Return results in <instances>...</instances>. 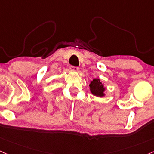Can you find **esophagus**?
<instances>
[{
    "label": "esophagus",
    "mask_w": 154,
    "mask_h": 154,
    "mask_svg": "<svg viewBox=\"0 0 154 154\" xmlns=\"http://www.w3.org/2000/svg\"><path fill=\"white\" fill-rule=\"evenodd\" d=\"M70 70L72 71V72H78L79 69H78V67H77V66H71Z\"/></svg>",
    "instance_id": "34e87169"
}]
</instances>
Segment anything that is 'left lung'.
<instances>
[{"label":"left lung","mask_w":154,"mask_h":154,"mask_svg":"<svg viewBox=\"0 0 154 154\" xmlns=\"http://www.w3.org/2000/svg\"><path fill=\"white\" fill-rule=\"evenodd\" d=\"M89 86H90V91L93 95L99 96V97H102L105 95L104 94L105 88L100 82L99 79H94L92 81H91Z\"/></svg>","instance_id":"obj_1"}]
</instances>
